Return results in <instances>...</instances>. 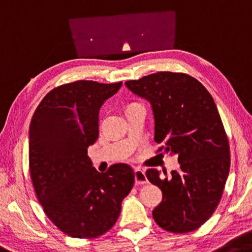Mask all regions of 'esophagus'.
I'll list each match as a JSON object with an SVG mask.
<instances>
[{
  "label": "esophagus",
  "mask_w": 252,
  "mask_h": 252,
  "mask_svg": "<svg viewBox=\"0 0 252 252\" xmlns=\"http://www.w3.org/2000/svg\"><path fill=\"white\" fill-rule=\"evenodd\" d=\"M134 179L137 185H145V184H148V179L146 177V171L140 168L134 169Z\"/></svg>",
  "instance_id": "1"
}]
</instances>
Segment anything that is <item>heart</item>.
Instances as JSON below:
<instances>
[{
	"instance_id": "heart-1",
	"label": "heart",
	"mask_w": 252,
	"mask_h": 252,
	"mask_svg": "<svg viewBox=\"0 0 252 252\" xmlns=\"http://www.w3.org/2000/svg\"><path fill=\"white\" fill-rule=\"evenodd\" d=\"M131 105H132V104H131Z\"/></svg>"
}]
</instances>
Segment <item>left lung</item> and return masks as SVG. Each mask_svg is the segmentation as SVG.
<instances>
[{
	"label": "left lung",
	"mask_w": 252,
	"mask_h": 252,
	"mask_svg": "<svg viewBox=\"0 0 252 252\" xmlns=\"http://www.w3.org/2000/svg\"><path fill=\"white\" fill-rule=\"evenodd\" d=\"M126 86L150 102L158 151L178 157L179 170L148 169L147 178L162 191L153 211L157 224L174 233L198 229L222 197L230 170V147L213 97L204 86L184 73L159 71Z\"/></svg>",
	"instance_id": "8db88e82"
}]
</instances>
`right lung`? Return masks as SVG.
I'll list each match as a JSON object with an SVG mask.
<instances>
[{"instance_id": "right-lung-1", "label": "right lung", "mask_w": 252, "mask_h": 252, "mask_svg": "<svg viewBox=\"0 0 252 252\" xmlns=\"http://www.w3.org/2000/svg\"><path fill=\"white\" fill-rule=\"evenodd\" d=\"M122 82L77 81L50 91L29 129V169L48 219L73 238H97L115 224L134 184L126 163L106 173L92 166L87 149L98 138V112Z\"/></svg>"}]
</instances>
